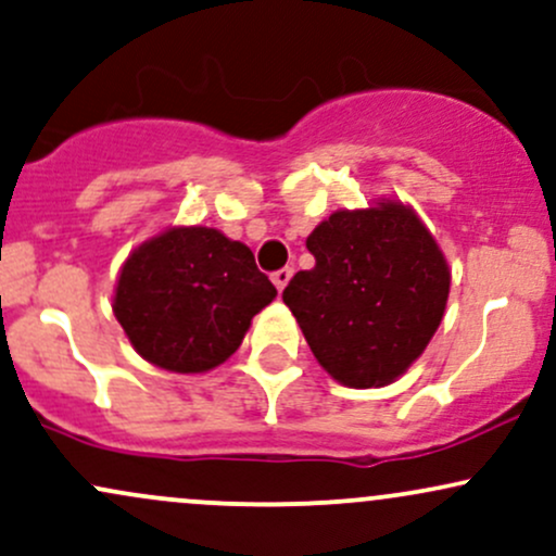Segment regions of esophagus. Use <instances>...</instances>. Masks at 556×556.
<instances>
[{"mask_svg": "<svg viewBox=\"0 0 556 556\" xmlns=\"http://www.w3.org/2000/svg\"><path fill=\"white\" fill-rule=\"evenodd\" d=\"M290 279H292V269H290V266H285V269H279V271L271 274V282H274V287H277L279 292L285 290Z\"/></svg>", "mask_w": 556, "mask_h": 556, "instance_id": "esophagus-1", "label": "esophagus"}]
</instances>
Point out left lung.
Returning a JSON list of instances; mask_svg holds the SVG:
<instances>
[{
	"label": "left lung",
	"mask_w": 556,
	"mask_h": 556,
	"mask_svg": "<svg viewBox=\"0 0 556 556\" xmlns=\"http://www.w3.org/2000/svg\"><path fill=\"white\" fill-rule=\"evenodd\" d=\"M316 266L282 300L311 353L344 387H387L420 358L444 318L450 266L410 206L381 198L340 208L305 240Z\"/></svg>",
	"instance_id": "8db88e82"
}]
</instances>
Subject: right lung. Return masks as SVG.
Returning <instances> with one entry per match:
<instances>
[{
	"mask_svg": "<svg viewBox=\"0 0 556 556\" xmlns=\"http://www.w3.org/2000/svg\"><path fill=\"white\" fill-rule=\"evenodd\" d=\"M274 298L251 248L214 227H169L127 256L112 311L140 358L203 374L240 348Z\"/></svg>",
	"mask_w": 556,
	"mask_h": 556,
	"instance_id": "1",
	"label": "right lung"
}]
</instances>
